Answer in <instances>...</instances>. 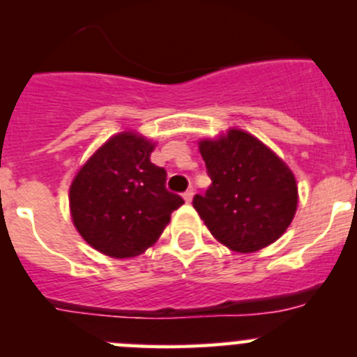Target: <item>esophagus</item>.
Listing matches in <instances>:
<instances>
[{"mask_svg": "<svg viewBox=\"0 0 357 357\" xmlns=\"http://www.w3.org/2000/svg\"><path fill=\"white\" fill-rule=\"evenodd\" d=\"M183 199H185V202H192V199H193V190H186L185 193H183Z\"/></svg>", "mask_w": 357, "mask_h": 357, "instance_id": "obj_1", "label": "esophagus"}]
</instances>
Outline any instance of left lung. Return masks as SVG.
Here are the masks:
<instances>
[{
    "label": "left lung",
    "instance_id": "8db88e82",
    "mask_svg": "<svg viewBox=\"0 0 357 357\" xmlns=\"http://www.w3.org/2000/svg\"><path fill=\"white\" fill-rule=\"evenodd\" d=\"M212 185L193 207L212 235L235 252H255L285 233L297 208L291 171L264 143L231 129L200 143Z\"/></svg>",
    "mask_w": 357,
    "mask_h": 357
}]
</instances>
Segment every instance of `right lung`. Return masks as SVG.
Masks as SVG:
<instances>
[{"instance_id":"obj_1","label":"right lung","mask_w":357,"mask_h":357,"mask_svg":"<svg viewBox=\"0 0 357 357\" xmlns=\"http://www.w3.org/2000/svg\"><path fill=\"white\" fill-rule=\"evenodd\" d=\"M153 145L135 132L110 138L77 172L70 212L82 238L110 257H132L157 242L185 200L165 188L167 172L150 162Z\"/></svg>"}]
</instances>
